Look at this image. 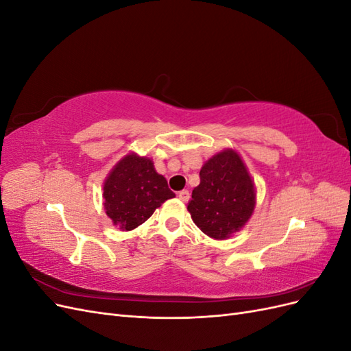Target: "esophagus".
I'll return each mask as SVG.
<instances>
[{
    "label": "esophagus",
    "mask_w": 351,
    "mask_h": 351,
    "mask_svg": "<svg viewBox=\"0 0 351 351\" xmlns=\"http://www.w3.org/2000/svg\"><path fill=\"white\" fill-rule=\"evenodd\" d=\"M178 199L183 200V202H187L190 199V193L189 190H182V192H178Z\"/></svg>",
    "instance_id": "34e87169"
}]
</instances>
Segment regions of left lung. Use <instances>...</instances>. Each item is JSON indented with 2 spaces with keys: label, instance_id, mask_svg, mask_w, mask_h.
Returning a JSON list of instances; mask_svg holds the SVG:
<instances>
[{
  "label": "left lung",
  "instance_id": "obj_1",
  "mask_svg": "<svg viewBox=\"0 0 351 351\" xmlns=\"http://www.w3.org/2000/svg\"><path fill=\"white\" fill-rule=\"evenodd\" d=\"M256 206V187L246 164L234 149H222L200 168L187 210L202 232L227 240L240 231Z\"/></svg>",
  "mask_w": 351,
  "mask_h": 351
}]
</instances>
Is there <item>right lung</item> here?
<instances>
[{
  "label": "right lung",
  "mask_w": 351,
  "mask_h": 351,
  "mask_svg": "<svg viewBox=\"0 0 351 351\" xmlns=\"http://www.w3.org/2000/svg\"><path fill=\"white\" fill-rule=\"evenodd\" d=\"M105 214L121 231H132L149 218L165 200L176 197L154 161L134 152L117 162L104 182Z\"/></svg>",
  "instance_id": "right-lung-1"
}]
</instances>
